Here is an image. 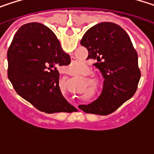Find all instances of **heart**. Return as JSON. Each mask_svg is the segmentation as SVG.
Here are the masks:
<instances>
[{"mask_svg": "<svg viewBox=\"0 0 154 154\" xmlns=\"http://www.w3.org/2000/svg\"><path fill=\"white\" fill-rule=\"evenodd\" d=\"M92 82H93V84H94V85H96V86L100 85V81H99V80H98L97 78H93Z\"/></svg>", "mask_w": 154, "mask_h": 154, "instance_id": "1", "label": "heart"}]
</instances>
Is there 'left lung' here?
<instances>
[{
	"label": "left lung",
	"mask_w": 154,
	"mask_h": 154,
	"mask_svg": "<svg viewBox=\"0 0 154 154\" xmlns=\"http://www.w3.org/2000/svg\"><path fill=\"white\" fill-rule=\"evenodd\" d=\"M80 44L88 51L87 59L104 78L99 98L78 108L86 113L108 115L136 93L141 72L137 53L127 32L112 22H102L89 28Z\"/></svg>",
	"instance_id": "obj_1"
}]
</instances>
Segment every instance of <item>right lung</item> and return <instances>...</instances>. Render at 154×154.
Listing matches in <instances>:
<instances>
[{
  "instance_id": "add662e5",
  "label": "right lung",
  "mask_w": 154,
  "mask_h": 154,
  "mask_svg": "<svg viewBox=\"0 0 154 154\" xmlns=\"http://www.w3.org/2000/svg\"><path fill=\"white\" fill-rule=\"evenodd\" d=\"M8 77L15 91L45 113L77 109L62 95L59 66L70 63L55 34L40 23L23 25L16 33L7 53Z\"/></svg>"
}]
</instances>
